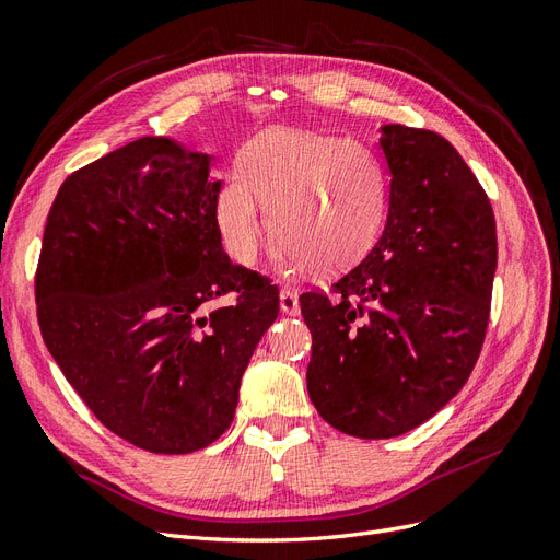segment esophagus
I'll return each instance as SVG.
<instances>
[{"label":"esophagus","mask_w":560,"mask_h":560,"mask_svg":"<svg viewBox=\"0 0 560 560\" xmlns=\"http://www.w3.org/2000/svg\"><path fill=\"white\" fill-rule=\"evenodd\" d=\"M279 307L283 314H291V317H298L300 314V303H298V295L291 289H283L279 293Z\"/></svg>","instance_id":"34e87169"}]
</instances>
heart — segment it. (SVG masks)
Returning a JSON list of instances; mask_svg holds the SVG:
<instances>
[{
    "instance_id": "1",
    "label": "heart",
    "mask_w": 560,
    "mask_h": 560,
    "mask_svg": "<svg viewBox=\"0 0 560 560\" xmlns=\"http://www.w3.org/2000/svg\"><path fill=\"white\" fill-rule=\"evenodd\" d=\"M388 175L362 141L303 130H267L222 179L214 222L226 253L243 267L265 246V210L277 257L336 271L362 257L388 214Z\"/></svg>"
}]
</instances>
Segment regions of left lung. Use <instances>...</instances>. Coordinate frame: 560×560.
Segmentation results:
<instances>
[{"mask_svg": "<svg viewBox=\"0 0 560 560\" xmlns=\"http://www.w3.org/2000/svg\"><path fill=\"white\" fill-rule=\"evenodd\" d=\"M378 143L390 170L381 238L331 295H300L312 405L362 440L409 433L464 388L497 269L490 198L452 143L405 125H383Z\"/></svg>", "mask_w": 560, "mask_h": 560, "instance_id": "8db88e82", "label": "left lung"}]
</instances>
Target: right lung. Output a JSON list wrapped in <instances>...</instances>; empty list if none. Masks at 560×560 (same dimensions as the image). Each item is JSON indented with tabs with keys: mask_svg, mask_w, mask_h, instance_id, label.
Returning <instances> with one entry per match:
<instances>
[{
	"mask_svg": "<svg viewBox=\"0 0 560 560\" xmlns=\"http://www.w3.org/2000/svg\"><path fill=\"white\" fill-rule=\"evenodd\" d=\"M212 158L141 137L73 172L49 210L35 277L39 331L110 433L153 454L232 425L279 291L222 248ZM237 303L214 311L211 300Z\"/></svg>",
	"mask_w": 560,
	"mask_h": 560,
	"instance_id": "add662e5",
	"label": "right lung"
}]
</instances>
